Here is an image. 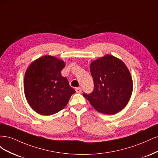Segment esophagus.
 I'll return each mask as SVG.
<instances>
[{"instance_id":"34e87169","label":"esophagus","mask_w":158,"mask_h":158,"mask_svg":"<svg viewBox=\"0 0 158 158\" xmlns=\"http://www.w3.org/2000/svg\"><path fill=\"white\" fill-rule=\"evenodd\" d=\"M75 89H76V92H77V93H81V92H82V88H81L80 87L76 88Z\"/></svg>"}]
</instances>
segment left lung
<instances>
[{
  "label": "left lung",
  "mask_w": 158,
  "mask_h": 158,
  "mask_svg": "<svg viewBox=\"0 0 158 158\" xmlns=\"http://www.w3.org/2000/svg\"><path fill=\"white\" fill-rule=\"evenodd\" d=\"M94 88L84 96L99 113L114 114L128 103L132 92L130 72L123 62L107 55L93 61L90 65Z\"/></svg>",
  "instance_id": "left-lung-1"
}]
</instances>
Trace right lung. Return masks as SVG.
<instances>
[{
    "label": "right lung",
    "mask_w": 158,
    "mask_h": 158,
    "mask_svg": "<svg viewBox=\"0 0 158 158\" xmlns=\"http://www.w3.org/2000/svg\"><path fill=\"white\" fill-rule=\"evenodd\" d=\"M65 66L63 60L46 55L33 61L24 78V93L27 101L35 112L51 115L67 105L75 90L67 78L61 75Z\"/></svg>",
    "instance_id": "1"
}]
</instances>
